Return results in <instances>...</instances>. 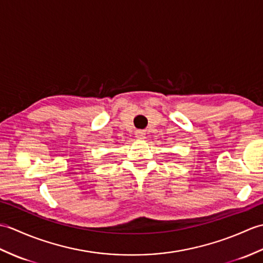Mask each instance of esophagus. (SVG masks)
Segmentation results:
<instances>
[{
  "label": "esophagus",
  "instance_id": "34e87169",
  "mask_svg": "<svg viewBox=\"0 0 263 263\" xmlns=\"http://www.w3.org/2000/svg\"><path fill=\"white\" fill-rule=\"evenodd\" d=\"M144 138H146V132L144 131L139 130L136 132V139H138V140H142Z\"/></svg>",
  "mask_w": 263,
  "mask_h": 263
}]
</instances>
